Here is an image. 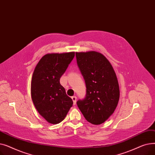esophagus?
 <instances>
[{"label": "esophagus", "instance_id": "obj_1", "mask_svg": "<svg viewBox=\"0 0 155 155\" xmlns=\"http://www.w3.org/2000/svg\"><path fill=\"white\" fill-rule=\"evenodd\" d=\"M71 99H72L73 102V105H75L76 102H77V97L76 96H73L71 97Z\"/></svg>", "mask_w": 155, "mask_h": 155}]
</instances>
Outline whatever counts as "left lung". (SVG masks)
Segmentation results:
<instances>
[{"label":"left lung","mask_w":155,"mask_h":155,"mask_svg":"<svg viewBox=\"0 0 155 155\" xmlns=\"http://www.w3.org/2000/svg\"><path fill=\"white\" fill-rule=\"evenodd\" d=\"M78 67L86 86L85 98L77 104L85 119L101 124L114 112L119 99L116 73L110 62L96 51L76 53Z\"/></svg>","instance_id":"left-lung-1"}]
</instances>
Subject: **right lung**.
Segmentation results:
<instances>
[{
    "instance_id": "right-lung-1",
    "label": "right lung",
    "mask_w": 155,
    "mask_h": 155,
    "mask_svg": "<svg viewBox=\"0 0 155 155\" xmlns=\"http://www.w3.org/2000/svg\"><path fill=\"white\" fill-rule=\"evenodd\" d=\"M75 56V52L47 54L39 60L31 81L32 102L39 114L49 123L58 124L72 107L60 80Z\"/></svg>"
}]
</instances>
